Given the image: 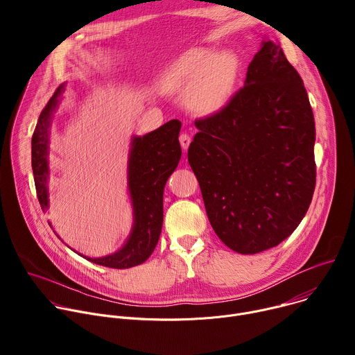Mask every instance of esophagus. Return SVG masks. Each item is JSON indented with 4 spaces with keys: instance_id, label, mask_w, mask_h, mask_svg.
<instances>
[{
    "instance_id": "obj_1",
    "label": "esophagus",
    "mask_w": 355,
    "mask_h": 355,
    "mask_svg": "<svg viewBox=\"0 0 355 355\" xmlns=\"http://www.w3.org/2000/svg\"><path fill=\"white\" fill-rule=\"evenodd\" d=\"M180 143H181L182 150L187 151L188 147H189V143H191V137H189L187 133H181V135H180Z\"/></svg>"
}]
</instances>
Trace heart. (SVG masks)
I'll return each mask as SVG.
<instances>
[{"label": "heart", "instance_id": "1", "mask_svg": "<svg viewBox=\"0 0 355 355\" xmlns=\"http://www.w3.org/2000/svg\"><path fill=\"white\" fill-rule=\"evenodd\" d=\"M239 63L232 52L195 47L173 63L164 76L167 89L189 95L192 105L204 114L220 111L230 99Z\"/></svg>", "mask_w": 355, "mask_h": 355}]
</instances>
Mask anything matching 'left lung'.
<instances>
[{
  "label": "left lung",
  "instance_id": "left-lung-1",
  "mask_svg": "<svg viewBox=\"0 0 355 355\" xmlns=\"http://www.w3.org/2000/svg\"><path fill=\"white\" fill-rule=\"evenodd\" d=\"M195 126L188 163L218 237L240 254L289 237L312 202L316 130L306 88L281 46L264 40L244 87Z\"/></svg>",
  "mask_w": 355,
  "mask_h": 355
}]
</instances>
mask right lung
Wrapping results in <instances>:
<instances>
[{"label": "right lung", "instance_id": "right-lung-1", "mask_svg": "<svg viewBox=\"0 0 355 355\" xmlns=\"http://www.w3.org/2000/svg\"><path fill=\"white\" fill-rule=\"evenodd\" d=\"M63 91L64 84L49 99L32 136V170L37 199L43 211L49 208V128ZM180 129L181 122L173 119L144 136L132 137L128 162V189L133 208L132 232L123 247L114 254L101 259L80 256L94 264L116 270L139 266L151 256L163 227L164 187L181 159Z\"/></svg>", "mask_w": 355, "mask_h": 355}]
</instances>
